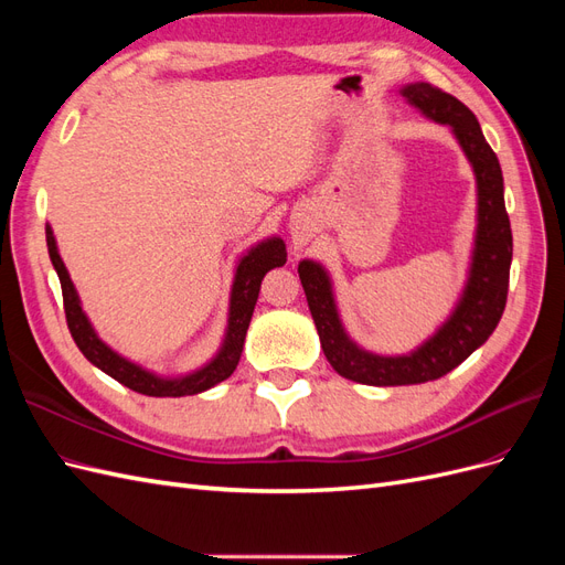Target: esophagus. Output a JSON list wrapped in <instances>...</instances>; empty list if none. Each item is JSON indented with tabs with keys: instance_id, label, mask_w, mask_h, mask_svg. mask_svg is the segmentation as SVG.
<instances>
[{
	"instance_id": "34e87169",
	"label": "esophagus",
	"mask_w": 565,
	"mask_h": 565,
	"mask_svg": "<svg viewBox=\"0 0 565 565\" xmlns=\"http://www.w3.org/2000/svg\"><path fill=\"white\" fill-rule=\"evenodd\" d=\"M306 235H309V233H306L303 228H292V241H295V245H303V243H306Z\"/></svg>"
}]
</instances>
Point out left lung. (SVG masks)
Listing matches in <instances>:
<instances>
[{
    "instance_id": "1",
    "label": "left lung",
    "mask_w": 565,
    "mask_h": 565,
    "mask_svg": "<svg viewBox=\"0 0 565 565\" xmlns=\"http://www.w3.org/2000/svg\"><path fill=\"white\" fill-rule=\"evenodd\" d=\"M401 94L434 122L452 129L476 174L478 226L469 280L452 316L407 355H377L355 347L341 328L328 270L311 259L299 264V278L324 358L341 377L370 386H407L438 380L486 344L504 313L514 252L500 160L488 146L476 115L461 100L426 82L405 84Z\"/></svg>"
}]
</instances>
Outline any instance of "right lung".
I'll list each match as a JSON object with an SVG mask.
<instances>
[{"label": "right lung", "mask_w": 565, "mask_h": 565, "mask_svg": "<svg viewBox=\"0 0 565 565\" xmlns=\"http://www.w3.org/2000/svg\"><path fill=\"white\" fill-rule=\"evenodd\" d=\"M46 247H49L51 264H54V268L58 273L67 330H71L77 349L84 353V358H87L89 363H94L98 370L110 374V377L117 380L119 384H125L127 388H131L136 393H143V396H156V398L193 396V393L207 391V388L216 386L218 382L231 377L237 363H241L245 334L249 328L256 299H259L262 280L270 268L282 266L287 262L285 243L280 241V237H270V241H264L256 247H252L235 268V280H233V289H231L228 330H226V339H224V344H221L218 353L207 365L191 372V374H185V377L167 380V377H158V374H152L136 363L127 361V358L115 353L108 344H104V341L98 339L89 318L82 311L77 289H75L71 276H67V268L58 254L56 237H54L51 226H46Z\"/></svg>", "instance_id": "1"}]
</instances>
